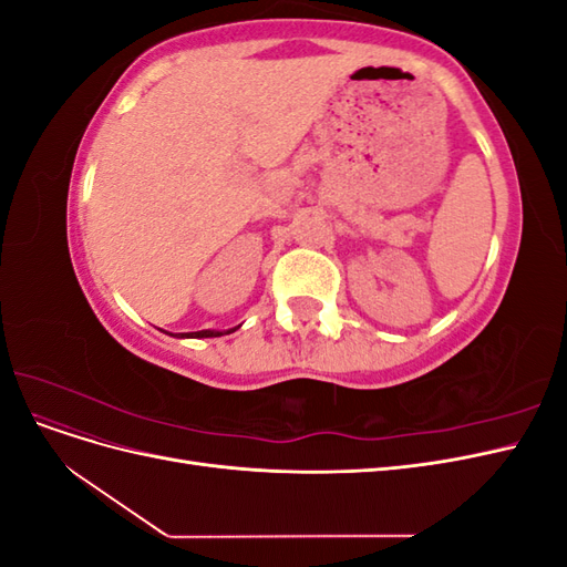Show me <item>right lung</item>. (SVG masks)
Instances as JSON below:
<instances>
[{
	"instance_id": "obj_1",
	"label": "right lung",
	"mask_w": 567,
	"mask_h": 567,
	"mask_svg": "<svg viewBox=\"0 0 567 567\" xmlns=\"http://www.w3.org/2000/svg\"><path fill=\"white\" fill-rule=\"evenodd\" d=\"M238 329V326H236ZM236 329H229V331H225V333H234ZM221 331H196V333H182V338L186 336V338H219V336H225Z\"/></svg>"
}]
</instances>
